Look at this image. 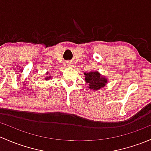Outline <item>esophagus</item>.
I'll return each instance as SVG.
<instances>
[{
    "mask_svg": "<svg viewBox=\"0 0 151 151\" xmlns=\"http://www.w3.org/2000/svg\"><path fill=\"white\" fill-rule=\"evenodd\" d=\"M67 65H68V66H71V62H67Z\"/></svg>",
    "mask_w": 151,
    "mask_h": 151,
    "instance_id": "esophagus-1",
    "label": "esophagus"
}]
</instances>
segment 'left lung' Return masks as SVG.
<instances>
[{
  "mask_svg": "<svg viewBox=\"0 0 151 151\" xmlns=\"http://www.w3.org/2000/svg\"><path fill=\"white\" fill-rule=\"evenodd\" d=\"M85 81L89 85V88L91 90H99L104 87L107 80L104 76L100 75L98 71H91L85 73Z\"/></svg>",
  "mask_w": 151,
  "mask_h": 151,
  "instance_id": "obj_1",
  "label": "left lung"
}]
</instances>
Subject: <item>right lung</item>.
Returning a JSON list of instances; mask_svg holds the SVG:
<instances>
[{"mask_svg":"<svg viewBox=\"0 0 151 151\" xmlns=\"http://www.w3.org/2000/svg\"><path fill=\"white\" fill-rule=\"evenodd\" d=\"M49 78H50V77H47V78H46V80H48V79Z\"/></svg>","mask_w":151,"mask_h":151,"instance_id":"right-lung-1","label":"right lung"}]
</instances>
